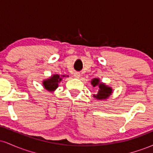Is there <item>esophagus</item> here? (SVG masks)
<instances>
[{
  "mask_svg": "<svg viewBox=\"0 0 153 153\" xmlns=\"http://www.w3.org/2000/svg\"><path fill=\"white\" fill-rule=\"evenodd\" d=\"M74 77L75 78H79L80 77V74L79 73H74Z\"/></svg>",
  "mask_w": 153,
  "mask_h": 153,
  "instance_id": "obj_1",
  "label": "esophagus"
}]
</instances>
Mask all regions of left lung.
<instances>
[{"mask_svg": "<svg viewBox=\"0 0 153 153\" xmlns=\"http://www.w3.org/2000/svg\"><path fill=\"white\" fill-rule=\"evenodd\" d=\"M91 83L94 87L99 86V89L97 94L93 95L94 99H96L97 101H101V100L105 101L113 93L112 88L106 85V83H103V82H101L99 78L92 79L91 81Z\"/></svg>", "mask_w": 153, "mask_h": 153, "instance_id": "left-lung-1", "label": "left lung"}]
</instances>
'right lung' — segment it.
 Instances as JSON below:
<instances>
[{
  "instance_id": "add662e5",
  "label": "right lung",
  "mask_w": 153,
  "mask_h": 153,
  "mask_svg": "<svg viewBox=\"0 0 153 153\" xmlns=\"http://www.w3.org/2000/svg\"><path fill=\"white\" fill-rule=\"evenodd\" d=\"M65 77H69L68 75H59L58 74H54L51 75L50 78L45 79L42 81V85L49 92H54L56 89L58 88L59 83L62 81V78Z\"/></svg>"
}]
</instances>
